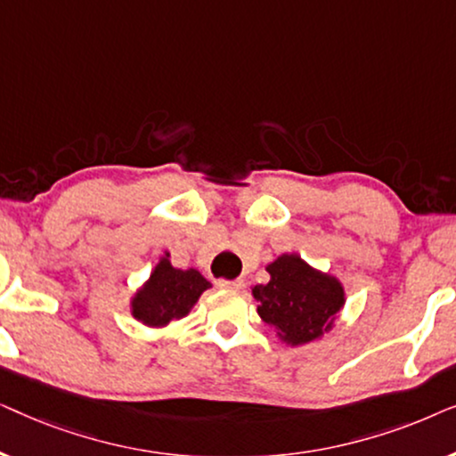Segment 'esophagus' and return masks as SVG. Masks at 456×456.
<instances>
[{
    "instance_id": "obj_1",
    "label": "esophagus",
    "mask_w": 456,
    "mask_h": 456,
    "mask_svg": "<svg viewBox=\"0 0 456 456\" xmlns=\"http://www.w3.org/2000/svg\"><path fill=\"white\" fill-rule=\"evenodd\" d=\"M220 289H226V290H239L242 289V280H217L216 282Z\"/></svg>"
}]
</instances>
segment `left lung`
<instances>
[{
	"label": "left lung",
	"mask_w": 456,
	"mask_h": 456,
	"mask_svg": "<svg viewBox=\"0 0 456 456\" xmlns=\"http://www.w3.org/2000/svg\"><path fill=\"white\" fill-rule=\"evenodd\" d=\"M265 270L270 282L253 289L257 314L286 345H307L332 330L345 305L338 278L314 270L297 253L280 255Z\"/></svg>",
	"instance_id": "1"
}]
</instances>
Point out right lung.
<instances>
[{
    "label": "right lung",
    "instance_id": "obj_1",
    "mask_svg": "<svg viewBox=\"0 0 456 456\" xmlns=\"http://www.w3.org/2000/svg\"><path fill=\"white\" fill-rule=\"evenodd\" d=\"M167 257L170 253L159 259L151 276L130 301V314L149 328H164L172 320H183L211 286L195 267L178 270Z\"/></svg>",
    "mask_w": 456,
    "mask_h": 456
}]
</instances>
